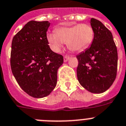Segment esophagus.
Masks as SVG:
<instances>
[{
  "label": "esophagus",
  "instance_id": "34e87169",
  "mask_svg": "<svg viewBox=\"0 0 126 126\" xmlns=\"http://www.w3.org/2000/svg\"><path fill=\"white\" fill-rule=\"evenodd\" d=\"M70 57L68 56H65L64 57V62L65 63V62H67L68 60H70Z\"/></svg>",
  "mask_w": 126,
  "mask_h": 126
}]
</instances>
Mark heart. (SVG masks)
Here are the masks:
<instances>
[{"label": "heart", "instance_id": "1", "mask_svg": "<svg viewBox=\"0 0 126 126\" xmlns=\"http://www.w3.org/2000/svg\"><path fill=\"white\" fill-rule=\"evenodd\" d=\"M94 30L87 24H78L72 27H61L56 33H49L47 39L51 49L60 52L64 43L72 51L80 52L91 45L94 39Z\"/></svg>", "mask_w": 126, "mask_h": 126}]
</instances>
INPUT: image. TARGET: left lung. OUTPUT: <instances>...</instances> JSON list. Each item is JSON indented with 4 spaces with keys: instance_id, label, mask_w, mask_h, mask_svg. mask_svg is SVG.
Masks as SVG:
<instances>
[{
    "instance_id": "left-lung-1",
    "label": "left lung",
    "mask_w": 126,
    "mask_h": 126,
    "mask_svg": "<svg viewBox=\"0 0 126 126\" xmlns=\"http://www.w3.org/2000/svg\"><path fill=\"white\" fill-rule=\"evenodd\" d=\"M94 39L91 47L77 56L80 84L92 93L105 92L117 75V50L111 32L98 19H91Z\"/></svg>"
}]
</instances>
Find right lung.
Returning <instances> with one entry per match:
<instances>
[{
	"label": "right lung",
	"mask_w": 126,
	"mask_h": 126,
	"mask_svg": "<svg viewBox=\"0 0 126 126\" xmlns=\"http://www.w3.org/2000/svg\"><path fill=\"white\" fill-rule=\"evenodd\" d=\"M50 23L30 21L13 37L11 67L21 88L33 98L50 94L57 84L63 57L50 49L46 32Z\"/></svg>",
	"instance_id": "right-lung-1"
}]
</instances>
